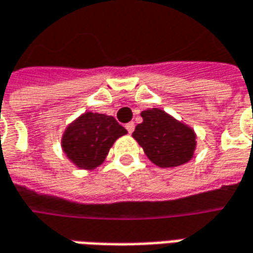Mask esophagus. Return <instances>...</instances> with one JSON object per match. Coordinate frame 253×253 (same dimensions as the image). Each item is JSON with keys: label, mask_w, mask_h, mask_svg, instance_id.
<instances>
[{"label": "esophagus", "mask_w": 253, "mask_h": 253, "mask_svg": "<svg viewBox=\"0 0 253 253\" xmlns=\"http://www.w3.org/2000/svg\"><path fill=\"white\" fill-rule=\"evenodd\" d=\"M126 130H127V131H128V134H131V133L134 131V123H133V122L127 123V125H126Z\"/></svg>", "instance_id": "esophagus-1"}]
</instances>
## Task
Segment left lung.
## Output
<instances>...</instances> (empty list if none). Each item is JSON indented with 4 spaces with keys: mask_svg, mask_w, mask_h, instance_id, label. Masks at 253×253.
Instances as JSON below:
<instances>
[{
    "mask_svg": "<svg viewBox=\"0 0 253 253\" xmlns=\"http://www.w3.org/2000/svg\"><path fill=\"white\" fill-rule=\"evenodd\" d=\"M141 118L143 123L137 125L133 137L155 165L178 167L193 157L196 135L192 128L160 109L144 110Z\"/></svg>",
    "mask_w": 253,
    "mask_h": 253,
    "instance_id": "1",
    "label": "left lung"
}]
</instances>
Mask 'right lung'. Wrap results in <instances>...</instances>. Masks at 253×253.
Wrapping results in <instances>:
<instances>
[{
    "instance_id": "right-lung-1",
    "label": "right lung",
    "mask_w": 253,
    "mask_h": 253,
    "mask_svg": "<svg viewBox=\"0 0 253 253\" xmlns=\"http://www.w3.org/2000/svg\"><path fill=\"white\" fill-rule=\"evenodd\" d=\"M126 133L115 118L88 112L67 127L63 150L78 168L92 169L103 162L116 138Z\"/></svg>"
}]
</instances>
